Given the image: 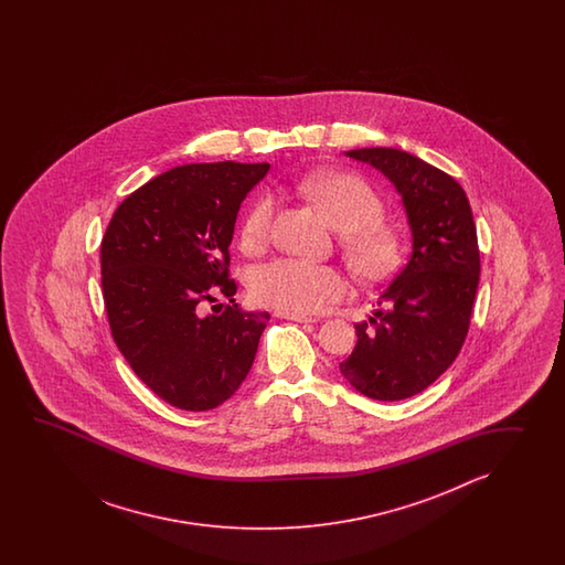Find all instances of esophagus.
I'll return each instance as SVG.
<instances>
[{
  "label": "esophagus",
  "mask_w": 565,
  "mask_h": 565,
  "mask_svg": "<svg viewBox=\"0 0 565 565\" xmlns=\"http://www.w3.org/2000/svg\"><path fill=\"white\" fill-rule=\"evenodd\" d=\"M277 317H280V319H288V321H297V323H317V319H315V317L297 315V312L277 311Z\"/></svg>",
  "instance_id": "1"
}]
</instances>
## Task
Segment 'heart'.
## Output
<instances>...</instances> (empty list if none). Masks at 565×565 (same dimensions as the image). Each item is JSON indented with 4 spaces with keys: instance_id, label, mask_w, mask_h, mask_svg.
<instances>
[{
    "instance_id": "1",
    "label": "heart",
    "mask_w": 565,
    "mask_h": 565,
    "mask_svg": "<svg viewBox=\"0 0 565 565\" xmlns=\"http://www.w3.org/2000/svg\"><path fill=\"white\" fill-rule=\"evenodd\" d=\"M297 190L319 205L331 226L351 270L370 282L392 277L404 256V242L394 226L382 220L384 202L367 181L348 171H319L297 181ZM275 220L273 195H260L244 217L242 246L260 250L270 238ZM348 280L331 266L297 258H277L256 266L250 295L266 307L285 312H315L345 297Z\"/></svg>"
}]
</instances>
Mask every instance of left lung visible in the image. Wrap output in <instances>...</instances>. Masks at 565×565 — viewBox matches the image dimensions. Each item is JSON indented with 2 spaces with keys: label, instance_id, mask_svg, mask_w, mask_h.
I'll use <instances>...</instances> for the list:
<instances>
[{
  "label": "left lung",
  "instance_id": "left-lung-1",
  "mask_svg": "<svg viewBox=\"0 0 565 565\" xmlns=\"http://www.w3.org/2000/svg\"><path fill=\"white\" fill-rule=\"evenodd\" d=\"M345 156L380 169L396 185L412 228V254L385 287L358 345L339 365L363 396L396 402L420 394L457 360L469 333L480 253L469 198L455 178L392 147Z\"/></svg>",
  "mask_w": 565,
  "mask_h": 565
}]
</instances>
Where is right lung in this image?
<instances>
[{"label": "right lung", "instance_id": "obj_1", "mask_svg": "<svg viewBox=\"0 0 565 565\" xmlns=\"http://www.w3.org/2000/svg\"><path fill=\"white\" fill-rule=\"evenodd\" d=\"M268 163H192L127 195L100 242L110 333L132 372L175 408L224 404L253 367L268 312L242 311L230 242ZM217 294L232 306L205 313Z\"/></svg>", "mask_w": 565, "mask_h": 565}]
</instances>
